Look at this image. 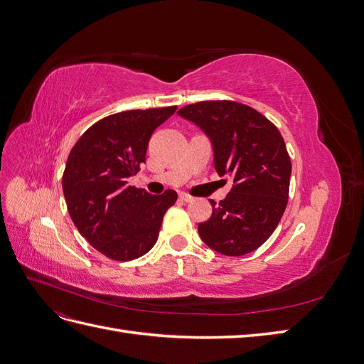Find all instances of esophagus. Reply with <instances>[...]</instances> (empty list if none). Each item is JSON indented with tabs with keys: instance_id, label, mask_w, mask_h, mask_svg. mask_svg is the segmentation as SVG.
<instances>
[{
	"instance_id": "esophagus-1",
	"label": "esophagus",
	"mask_w": 364,
	"mask_h": 364,
	"mask_svg": "<svg viewBox=\"0 0 364 364\" xmlns=\"http://www.w3.org/2000/svg\"><path fill=\"white\" fill-rule=\"evenodd\" d=\"M179 199L183 200V202H193L194 197H191L190 194H186V193H181V194H179Z\"/></svg>"
}]
</instances>
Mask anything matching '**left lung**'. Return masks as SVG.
Listing matches in <instances>:
<instances>
[{
    "label": "left lung",
    "instance_id": "8db88e82",
    "mask_svg": "<svg viewBox=\"0 0 364 364\" xmlns=\"http://www.w3.org/2000/svg\"><path fill=\"white\" fill-rule=\"evenodd\" d=\"M178 114L211 139L218 176L234 179L223 200H211L200 238L228 257L253 252L273 234L289 202L291 161L279 130L253 107L229 100L199 102Z\"/></svg>",
    "mask_w": 364,
    "mask_h": 364
}]
</instances>
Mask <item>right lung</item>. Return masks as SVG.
Here are the masks:
<instances>
[{"instance_id": "right-lung-1", "label": "right lung", "mask_w": 364, "mask_h": 364, "mask_svg": "<svg viewBox=\"0 0 364 364\" xmlns=\"http://www.w3.org/2000/svg\"><path fill=\"white\" fill-rule=\"evenodd\" d=\"M176 106L124 111L97 121L75 142L62 176L68 213L82 237L105 257L130 261L155 246L178 193L161 196L127 185L146 162L153 132Z\"/></svg>"}]
</instances>
